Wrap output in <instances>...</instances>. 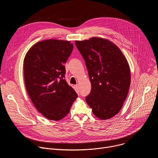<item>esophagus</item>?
Wrapping results in <instances>:
<instances>
[{"mask_svg": "<svg viewBox=\"0 0 158 158\" xmlns=\"http://www.w3.org/2000/svg\"><path fill=\"white\" fill-rule=\"evenodd\" d=\"M74 89L76 90V92H79V85L77 84V85H74Z\"/></svg>", "mask_w": 158, "mask_h": 158, "instance_id": "obj_1", "label": "esophagus"}]
</instances>
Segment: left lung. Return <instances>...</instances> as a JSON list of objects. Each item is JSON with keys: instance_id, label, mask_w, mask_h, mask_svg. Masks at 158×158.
I'll return each mask as SVG.
<instances>
[{"instance_id": "8db88e82", "label": "left lung", "mask_w": 158, "mask_h": 158, "mask_svg": "<svg viewBox=\"0 0 158 158\" xmlns=\"http://www.w3.org/2000/svg\"><path fill=\"white\" fill-rule=\"evenodd\" d=\"M91 83V91L85 98L93 114L108 119L119 112L128 94L131 82L129 66L124 56L109 40L93 37L76 40Z\"/></svg>"}]
</instances>
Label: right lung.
I'll list each match as a JSON object with an SVG mask.
<instances>
[{"label": "right lung", "instance_id": "add662e5", "mask_svg": "<svg viewBox=\"0 0 158 158\" xmlns=\"http://www.w3.org/2000/svg\"><path fill=\"white\" fill-rule=\"evenodd\" d=\"M73 49L69 41L45 40L34 44L24 60L27 93L37 110L50 120L64 118L78 96L65 79L64 64Z\"/></svg>", "mask_w": 158, "mask_h": 158}]
</instances>
